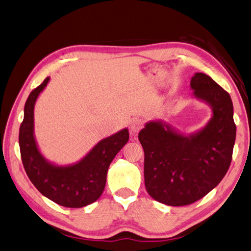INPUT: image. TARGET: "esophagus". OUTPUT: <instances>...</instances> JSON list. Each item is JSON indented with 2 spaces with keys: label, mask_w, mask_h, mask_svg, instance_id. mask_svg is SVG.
Segmentation results:
<instances>
[{
  "label": "esophagus",
  "mask_w": 251,
  "mask_h": 251,
  "mask_svg": "<svg viewBox=\"0 0 251 251\" xmlns=\"http://www.w3.org/2000/svg\"><path fill=\"white\" fill-rule=\"evenodd\" d=\"M142 127H144V122H142L140 119H134L130 122V126H129L130 134L136 135L137 132L142 128Z\"/></svg>",
  "instance_id": "34e87169"
}]
</instances>
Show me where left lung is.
<instances>
[{
    "mask_svg": "<svg viewBox=\"0 0 251 251\" xmlns=\"http://www.w3.org/2000/svg\"><path fill=\"white\" fill-rule=\"evenodd\" d=\"M193 96L211 107L202 128L184 135L162 121H150L139 131L145 151V185L161 203L180 207L194 203L217 187L232 161L236 138L233 102L210 76L191 77Z\"/></svg>",
    "mask_w": 251,
    "mask_h": 251,
    "instance_id": "8db88e82",
    "label": "left lung"
}]
</instances>
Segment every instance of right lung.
Segmentation results:
<instances>
[{
	"label": "right lung",
	"mask_w": 251,
	"mask_h": 251,
	"mask_svg": "<svg viewBox=\"0 0 251 251\" xmlns=\"http://www.w3.org/2000/svg\"><path fill=\"white\" fill-rule=\"evenodd\" d=\"M50 81L47 77L29 95L19 128L22 161L29 179L44 197L63 207L81 208L100 198L106 183L107 170L113 159L129 139L124 128L102 139L76 163L58 165L46 159L34 137V104Z\"/></svg>",
	"instance_id": "obj_1"
}]
</instances>
